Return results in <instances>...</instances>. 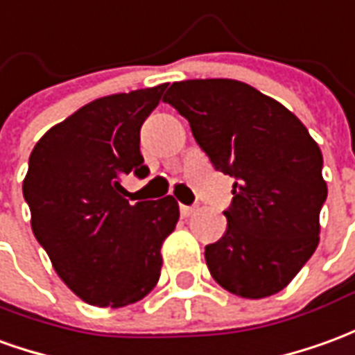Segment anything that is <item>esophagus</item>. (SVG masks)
<instances>
[{
	"mask_svg": "<svg viewBox=\"0 0 355 355\" xmlns=\"http://www.w3.org/2000/svg\"><path fill=\"white\" fill-rule=\"evenodd\" d=\"M194 211H196L194 205H180V215H182V217H190Z\"/></svg>",
	"mask_w": 355,
	"mask_h": 355,
	"instance_id": "obj_1",
	"label": "esophagus"
}]
</instances>
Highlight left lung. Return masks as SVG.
Here are the masks:
<instances>
[{
	"instance_id": "1",
	"label": "left lung",
	"mask_w": 355,
	"mask_h": 355,
	"mask_svg": "<svg viewBox=\"0 0 355 355\" xmlns=\"http://www.w3.org/2000/svg\"><path fill=\"white\" fill-rule=\"evenodd\" d=\"M163 101L188 119L213 167L236 178L227 230L205 246L211 277L240 298L286 288L319 244L327 182L317 142L282 103L232 78L173 83Z\"/></svg>"
}]
</instances>
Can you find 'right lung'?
Instances as JSON below:
<instances>
[{"label":"right lung","instance_id":"add662e5","mask_svg":"<svg viewBox=\"0 0 355 355\" xmlns=\"http://www.w3.org/2000/svg\"><path fill=\"white\" fill-rule=\"evenodd\" d=\"M163 84L86 103L34 146L22 194L32 232L59 279L86 304L123 307L148 296L161 246L178 223L173 196L130 205L119 178L146 177L140 128Z\"/></svg>","mask_w":355,"mask_h":355}]
</instances>
